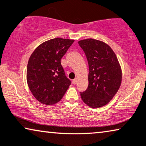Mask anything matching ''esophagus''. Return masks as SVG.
<instances>
[{
    "label": "esophagus",
    "mask_w": 146,
    "mask_h": 146,
    "mask_svg": "<svg viewBox=\"0 0 146 146\" xmlns=\"http://www.w3.org/2000/svg\"><path fill=\"white\" fill-rule=\"evenodd\" d=\"M77 83V79L75 78V79H73V84L75 85Z\"/></svg>",
    "instance_id": "obj_1"
}]
</instances>
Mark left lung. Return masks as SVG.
Returning a JSON list of instances; mask_svg holds the SVG:
<instances>
[{
  "label": "left lung",
  "mask_w": 146,
  "mask_h": 146,
  "mask_svg": "<svg viewBox=\"0 0 146 146\" xmlns=\"http://www.w3.org/2000/svg\"><path fill=\"white\" fill-rule=\"evenodd\" d=\"M88 61L87 89L80 92L83 102L92 108L108 104L121 83V69L115 53L108 44L87 38L78 42Z\"/></svg>",
  "instance_id": "8db88e82"
}]
</instances>
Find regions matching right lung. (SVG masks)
<instances>
[{
	"label": "right lung",
	"instance_id": "1",
	"mask_svg": "<svg viewBox=\"0 0 146 146\" xmlns=\"http://www.w3.org/2000/svg\"><path fill=\"white\" fill-rule=\"evenodd\" d=\"M74 40L55 38L40 44L29 58L27 80L31 93L45 105L59 102L71 85L61 63Z\"/></svg>",
	"mask_w": 146,
	"mask_h": 146
}]
</instances>
